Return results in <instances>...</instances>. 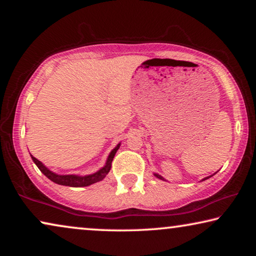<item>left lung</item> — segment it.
<instances>
[{
  "label": "left lung",
  "mask_w": 256,
  "mask_h": 256,
  "mask_svg": "<svg viewBox=\"0 0 256 256\" xmlns=\"http://www.w3.org/2000/svg\"><path fill=\"white\" fill-rule=\"evenodd\" d=\"M154 176H156V177H157V178H159V180H164V177H162V175H159V174H154ZM210 177H211V176H209V177H206V178H203V180H208V178H210Z\"/></svg>",
  "instance_id": "8db88e82"
}]
</instances>
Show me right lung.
Wrapping results in <instances>:
<instances>
[{"label":"right lung","instance_id":"add662e5","mask_svg":"<svg viewBox=\"0 0 256 256\" xmlns=\"http://www.w3.org/2000/svg\"><path fill=\"white\" fill-rule=\"evenodd\" d=\"M120 144H118L114 149L110 151V156H108V158L106 160L105 166L102 167L100 170H97L96 172H94V174L84 175V176L56 174V172L48 170V168H47L42 162H40V160L34 158L32 154H30V157H32V162L36 164V166L40 168V170L42 172V174H44L47 178L50 180L52 182H54V183L58 184V185H64V186H71V188H84V186H89V185L97 183V182H100L105 178L106 175L110 170L112 162V159H114L115 154L118 152V150L120 149Z\"/></svg>","mask_w":256,"mask_h":256}]
</instances>
